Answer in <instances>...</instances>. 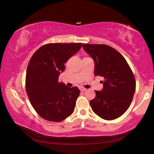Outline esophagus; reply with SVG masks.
I'll return each instance as SVG.
<instances>
[{
	"label": "esophagus",
	"mask_w": 154,
	"mask_h": 154,
	"mask_svg": "<svg viewBox=\"0 0 154 154\" xmlns=\"http://www.w3.org/2000/svg\"><path fill=\"white\" fill-rule=\"evenodd\" d=\"M79 90H80L81 92H84V91L86 90V89H85V88H80Z\"/></svg>",
	"instance_id": "esophagus-1"
}]
</instances>
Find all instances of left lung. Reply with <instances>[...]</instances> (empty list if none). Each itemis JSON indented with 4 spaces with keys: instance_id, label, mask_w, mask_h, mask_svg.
<instances>
[{
    "instance_id": "obj_1",
    "label": "left lung",
    "mask_w": 154,
    "mask_h": 154,
    "mask_svg": "<svg viewBox=\"0 0 154 154\" xmlns=\"http://www.w3.org/2000/svg\"><path fill=\"white\" fill-rule=\"evenodd\" d=\"M95 62L94 75L104 78L102 91H95L90 100L92 111L106 120L122 116L129 108L136 89V81L124 56L116 49L103 44H83Z\"/></svg>"
}]
</instances>
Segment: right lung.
<instances>
[{"instance_id": "1", "label": "right lung", "mask_w": 154, "mask_h": 154, "mask_svg": "<svg viewBox=\"0 0 154 154\" xmlns=\"http://www.w3.org/2000/svg\"><path fill=\"white\" fill-rule=\"evenodd\" d=\"M82 43H48L36 50L28 63L26 90L30 104L44 119L63 121L72 113L80 90L58 82L64 63L79 50Z\"/></svg>"}]
</instances>
